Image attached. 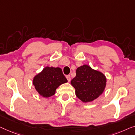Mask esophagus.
I'll use <instances>...</instances> for the list:
<instances>
[{"instance_id": "1", "label": "esophagus", "mask_w": 135, "mask_h": 135, "mask_svg": "<svg viewBox=\"0 0 135 135\" xmlns=\"http://www.w3.org/2000/svg\"><path fill=\"white\" fill-rule=\"evenodd\" d=\"M66 78L67 79V80L68 82H70V81H71V76H70V75H67L66 76Z\"/></svg>"}]
</instances>
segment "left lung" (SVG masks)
Returning a JSON list of instances; mask_svg holds the SVG:
<instances>
[{"label":"left lung","mask_w":135,"mask_h":135,"mask_svg":"<svg viewBox=\"0 0 135 135\" xmlns=\"http://www.w3.org/2000/svg\"><path fill=\"white\" fill-rule=\"evenodd\" d=\"M76 95L84 103L92 102L102 94L106 85V76L102 72L84 65L76 69L71 81Z\"/></svg>","instance_id":"8db88e82"}]
</instances>
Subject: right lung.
<instances>
[{"label":"right lung","instance_id":"right-lung-1","mask_svg":"<svg viewBox=\"0 0 135 135\" xmlns=\"http://www.w3.org/2000/svg\"><path fill=\"white\" fill-rule=\"evenodd\" d=\"M67 81L61 68L46 67L33 78V84L40 95L48 98L55 94L59 86Z\"/></svg>","mask_w":135,"mask_h":135}]
</instances>
